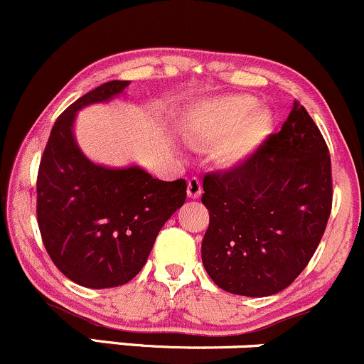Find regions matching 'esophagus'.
Masks as SVG:
<instances>
[{
    "mask_svg": "<svg viewBox=\"0 0 364 364\" xmlns=\"http://www.w3.org/2000/svg\"><path fill=\"white\" fill-rule=\"evenodd\" d=\"M202 195V183L198 178L188 179V197L190 198H200Z\"/></svg>",
    "mask_w": 364,
    "mask_h": 364,
    "instance_id": "obj_1",
    "label": "esophagus"
}]
</instances>
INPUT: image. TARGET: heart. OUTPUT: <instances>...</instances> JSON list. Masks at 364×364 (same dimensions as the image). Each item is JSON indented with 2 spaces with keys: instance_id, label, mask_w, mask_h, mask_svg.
Here are the masks:
<instances>
[{
  "instance_id": "b5f03b06",
  "label": "heart",
  "mask_w": 364,
  "mask_h": 364,
  "mask_svg": "<svg viewBox=\"0 0 364 364\" xmlns=\"http://www.w3.org/2000/svg\"><path fill=\"white\" fill-rule=\"evenodd\" d=\"M193 133L205 141H221L223 159L238 164L252 157L273 129V114L257 107L249 95H226L209 100L193 117Z\"/></svg>"
}]
</instances>
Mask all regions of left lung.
Wrapping results in <instances>:
<instances>
[{
	"mask_svg": "<svg viewBox=\"0 0 364 364\" xmlns=\"http://www.w3.org/2000/svg\"><path fill=\"white\" fill-rule=\"evenodd\" d=\"M210 215L202 262L219 289L266 297L290 285L313 257L331 210L328 146L294 102L282 131L252 157L203 178Z\"/></svg>",
	"mask_w": 364,
	"mask_h": 364,
	"instance_id": "8db88e82",
	"label": "left lung"
}]
</instances>
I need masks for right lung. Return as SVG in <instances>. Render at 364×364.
<instances>
[{
	"mask_svg": "<svg viewBox=\"0 0 364 364\" xmlns=\"http://www.w3.org/2000/svg\"><path fill=\"white\" fill-rule=\"evenodd\" d=\"M129 81L95 87L55 122L38 174V225L55 266L87 289L131 282L161 228L186 198V181H161L139 166L91 162L74 136L77 112L124 93Z\"/></svg>",
	"mask_w": 364,
	"mask_h": 364,
	"instance_id": "obj_1",
	"label": "right lung"
}]
</instances>
